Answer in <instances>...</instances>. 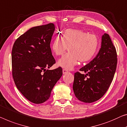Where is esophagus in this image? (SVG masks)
Masks as SVG:
<instances>
[{"label": "esophagus", "instance_id": "esophagus-1", "mask_svg": "<svg viewBox=\"0 0 127 127\" xmlns=\"http://www.w3.org/2000/svg\"><path fill=\"white\" fill-rule=\"evenodd\" d=\"M68 70H67V69H63V74H65V73H68Z\"/></svg>", "mask_w": 127, "mask_h": 127}]
</instances>
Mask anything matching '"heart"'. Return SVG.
<instances>
[{"instance_id": "1", "label": "heart", "mask_w": 127, "mask_h": 127, "mask_svg": "<svg viewBox=\"0 0 127 127\" xmlns=\"http://www.w3.org/2000/svg\"><path fill=\"white\" fill-rule=\"evenodd\" d=\"M99 44V39L94 34L81 30L68 29L62 37L54 39L51 48L55 55L60 56L68 47L69 52L58 60L57 65L69 70L72 69L79 60L87 62L91 60L97 52Z\"/></svg>"}]
</instances>
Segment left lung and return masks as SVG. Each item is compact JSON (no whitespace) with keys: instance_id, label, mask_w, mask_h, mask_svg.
<instances>
[{"instance_id":"obj_1","label":"left lung","mask_w":127,"mask_h":127,"mask_svg":"<svg viewBox=\"0 0 127 127\" xmlns=\"http://www.w3.org/2000/svg\"><path fill=\"white\" fill-rule=\"evenodd\" d=\"M117 53L107 33L101 37V48L90 63L74 75L73 90L77 99L84 103L100 99L107 92L114 77L117 66Z\"/></svg>"}]
</instances>
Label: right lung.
Listing matches in <instances>:
<instances>
[{"label": "right lung", "instance_id": "1", "mask_svg": "<svg viewBox=\"0 0 127 127\" xmlns=\"http://www.w3.org/2000/svg\"><path fill=\"white\" fill-rule=\"evenodd\" d=\"M55 29L53 23L30 28L16 40L12 47L15 84L26 99L35 104L43 103L50 98L63 74L61 67L46 69L55 63L50 48Z\"/></svg>", "mask_w": 127, "mask_h": 127}]
</instances>
